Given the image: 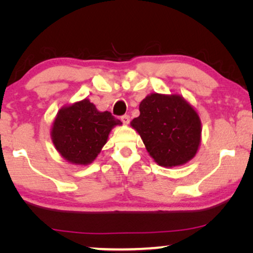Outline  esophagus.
<instances>
[{
	"label": "esophagus",
	"instance_id": "1",
	"mask_svg": "<svg viewBox=\"0 0 253 253\" xmlns=\"http://www.w3.org/2000/svg\"><path fill=\"white\" fill-rule=\"evenodd\" d=\"M121 120H122V122L124 124H127V123L130 122V116L126 115H126H123L122 117H121Z\"/></svg>",
	"mask_w": 253,
	"mask_h": 253
}]
</instances>
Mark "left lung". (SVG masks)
<instances>
[{"label":"left lung","instance_id":"8db88e82","mask_svg":"<svg viewBox=\"0 0 253 253\" xmlns=\"http://www.w3.org/2000/svg\"><path fill=\"white\" fill-rule=\"evenodd\" d=\"M139 112L131 126L158 165L175 167L195 157L202 123L196 110L182 96L153 93L140 102Z\"/></svg>","mask_w":253,"mask_h":253}]
</instances>
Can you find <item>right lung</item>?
Returning a JSON list of instances; mask_svg holds the SVG:
<instances>
[{"mask_svg":"<svg viewBox=\"0 0 253 253\" xmlns=\"http://www.w3.org/2000/svg\"><path fill=\"white\" fill-rule=\"evenodd\" d=\"M121 123L109 112H99L84 99L64 107L57 113L51 129V139L68 161L88 165L107 143L110 130Z\"/></svg>","mask_w":253,"mask_h":253,"instance_id":"1","label":"right lung"}]
</instances>
